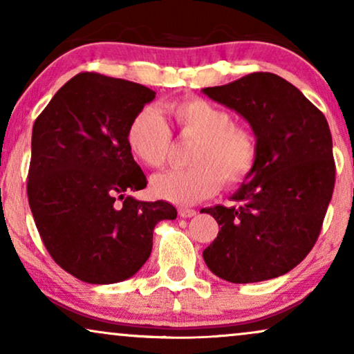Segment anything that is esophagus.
<instances>
[{
  "instance_id": "34e87169",
  "label": "esophagus",
  "mask_w": 354,
  "mask_h": 354,
  "mask_svg": "<svg viewBox=\"0 0 354 354\" xmlns=\"http://www.w3.org/2000/svg\"><path fill=\"white\" fill-rule=\"evenodd\" d=\"M178 216L180 217H193L196 216L195 209H188V207H178Z\"/></svg>"
}]
</instances>
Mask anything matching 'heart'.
Listing matches in <instances>:
<instances>
[{"mask_svg": "<svg viewBox=\"0 0 354 354\" xmlns=\"http://www.w3.org/2000/svg\"><path fill=\"white\" fill-rule=\"evenodd\" d=\"M178 133L196 138L190 154L192 167L159 174L153 190L159 196L193 205L214 195L221 182L235 185L248 176L258 156V145L250 129L234 124L229 111L203 98H182L166 104ZM127 145L133 156L147 167L159 169L166 162L172 132L156 108L147 106L130 120Z\"/></svg>", "mask_w": 354, "mask_h": 354, "instance_id": "obj_1", "label": "heart"}]
</instances>
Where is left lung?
<instances>
[{"label":"left lung","mask_w":354,"mask_h":354,"mask_svg":"<svg viewBox=\"0 0 354 354\" xmlns=\"http://www.w3.org/2000/svg\"><path fill=\"white\" fill-rule=\"evenodd\" d=\"M203 91L243 115L258 145L250 180L232 196L236 205L201 209L219 224V234L203 251L205 263L232 283L287 274L317 241L335 187L326 115L270 72Z\"/></svg>","instance_id":"obj_1"}]
</instances>
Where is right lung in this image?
<instances>
[{"label":"right lung","instance_id":"add662e5","mask_svg":"<svg viewBox=\"0 0 354 354\" xmlns=\"http://www.w3.org/2000/svg\"><path fill=\"white\" fill-rule=\"evenodd\" d=\"M153 90L80 72L61 86L33 124L27 196L43 245L82 282L115 283L151 254L159 221L176 219L167 201L125 193L147 187L127 127Z\"/></svg>","mask_w":354,"mask_h":354}]
</instances>
